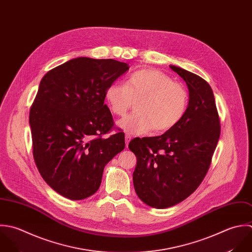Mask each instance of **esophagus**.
I'll return each mask as SVG.
<instances>
[{"instance_id": "esophagus-1", "label": "esophagus", "mask_w": 252, "mask_h": 252, "mask_svg": "<svg viewBox=\"0 0 252 252\" xmlns=\"http://www.w3.org/2000/svg\"><path fill=\"white\" fill-rule=\"evenodd\" d=\"M131 139H132V137H131L129 134H126V135H125V143H126V147H128V144H129V142L131 141Z\"/></svg>"}]
</instances>
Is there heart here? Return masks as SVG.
Returning <instances> with one entry per match:
<instances>
[{"instance_id":"obj_1","label":"heart","mask_w":252,"mask_h":252,"mask_svg":"<svg viewBox=\"0 0 252 252\" xmlns=\"http://www.w3.org/2000/svg\"><path fill=\"white\" fill-rule=\"evenodd\" d=\"M111 113L124 116L137 101L135 113L118 122V127L133 135H144L154 129L163 133L184 117L189 95L186 89L164 72L147 68L134 72L126 84L112 83L105 90Z\"/></svg>"}]
</instances>
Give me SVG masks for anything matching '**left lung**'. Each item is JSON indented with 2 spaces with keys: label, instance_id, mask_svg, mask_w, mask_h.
<instances>
[{
  "label": "left lung",
  "instance_id": "left-lung-1",
  "mask_svg": "<svg viewBox=\"0 0 252 252\" xmlns=\"http://www.w3.org/2000/svg\"><path fill=\"white\" fill-rule=\"evenodd\" d=\"M169 66L189 89L184 117L163 135L135 138L128 146L137 158L133 173L136 193L158 209L178 204L197 189L209 169L221 130L209 84L184 68Z\"/></svg>",
  "mask_w": 252,
  "mask_h": 252
}]
</instances>
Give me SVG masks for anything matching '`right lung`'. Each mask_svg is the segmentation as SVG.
<instances>
[{
    "instance_id": "add662e5",
    "label": "right lung",
    "mask_w": 252,
    "mask_h": 252,
    "mask_svg": "<svg viewBox=\"0 0 252 252\" xmlns=\"http://www.w3.org/2000/svg\"><path fill=\"white\" fill-rule=\"evenodd\" d=\"M129 65L114 60L77 58L50 70L30 108L33 157L45 182L71 200L99 188L104 166L125 148L113 127L105 90Z\"/></svg>"
}]
</instances>
